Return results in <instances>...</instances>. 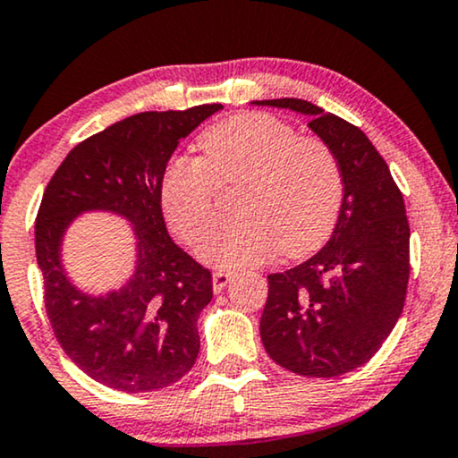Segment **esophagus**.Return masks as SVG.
Listing matches in <instances>:
<instances>
[{"label":"esophagus","mask_w":458,"mask_h":458,"mask_svg":"<svg viewBox=\"0 0 458 458\" xmlns=\"http://www.w3.org/2000/svg\"><path fill=\"white\" fill-rule=\"evenodd\" d=\"M230 279H233V272H225V270L213 272V292L216 293L222 292V289L228 285Z\"/></svg>","instance_id":"esophagus-1"}]
</instances>
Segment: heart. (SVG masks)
Masks as SVG:
<instances>
[{
    "label": "heart",
    "instance_id": "heart-1",
    "mask_svg": "<svg viewBox=\"0 0 458 458\" xmlns=\"http://www.w3.org/2000/svg\"><path fill=\"white\" fill-rule=\"evenodd\" d=\"M200 156H177L160 179V205L179 239L196 245L216 213L219 186L239 183L234 209L202 242L219 268H249L272 256L302 258L334 233L344 179L334 149L298 135L276 115L245 112L200 132Z\"/></svg>",
    "mask_w": 458,
    "mask_h": 458
}]
</instances>
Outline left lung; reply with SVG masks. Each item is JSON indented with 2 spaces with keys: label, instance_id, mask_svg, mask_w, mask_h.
<instances>
[{
  "label": "left lung",
  "instance_id": "obj_1",
  "mask_svg": "<svg viewBox=\"0 0 458 458\" xmlns=\"http://www.w3.org/2000/svg\"><path fill=\"white\" fill-rule=\"evenodd\" d=\"M256 106L310 118L340 162L344 199L327 245L296 268L268 275L259 335L281 368L332 378L368 363L406 302L410 225L403 196L366 132L302 99Z\"/></svg>",
  "mask_w": 458,
  "mask_h": 458
}]
</instances>
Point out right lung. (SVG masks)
I'll return each mask as SVG.
<instances>
[{
	"label": "right lung",
	"instance_id": "right-lung-1",
	"mask_svg": "<svg viewBox=\"0 0 458 458\" xmlns=\"http://www.w3.org/2000/svg\"><path fill=\"white\" fill-rule=\"evenodd\" d=\"M222 106L143 112L78 143L46 186L36 217L44 304L67 357L92 380L124 393L177 383L199 357L200 310L211 302V272L166 233L160 179L179 139ZM86 210H109L133 225L131 279L106 297L80 293L60 262L68 224Z\"/></svg>",
	"mask_w": 458,
	"mask_h": 458
}]
</instances>
